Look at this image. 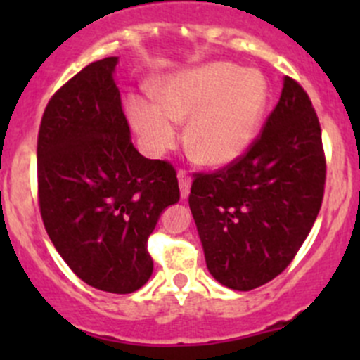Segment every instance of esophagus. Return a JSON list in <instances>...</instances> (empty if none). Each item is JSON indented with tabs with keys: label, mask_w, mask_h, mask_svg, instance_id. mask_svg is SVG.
Segmentation results:
<instances>
[{
	"label": "esophagus",
	"mask_w": 360,
	"mask_h": 360,
	"mask_svg": "<svg viewBox=\"0 0 360 360\" xmlns=\"http://www.w3.org/2000/svg\"><path fill=\"white\" fill-rule=\"evenodd\" d=\"M177 179H179V190H181V197L186 198L190 195V188H191V179L186 172L179 170L177 172Z\"/></svg>",
	"instance_id": "esophagus-1"
}]
</instances>
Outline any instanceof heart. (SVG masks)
Wrapping results in <instances>:
<instances>
[{
  "label": "heart",
  "mask_w": 360,
  "mask_h": 360,
  "mask_svg": "<svg viewBox=\"0 0 360 360\" xmlns=\"http://www.w3.org/2000/svg\"><path fill=\"white\" fill-rule=\"evenodd\" d=\"M270 101V85L257 69L210 63L167 76L160 97L136 94L127 112L148 153L160 157L181 139L187 122L190 150L210 167H226L252 146Z\"/></svg>",
  "instance_id": "obj_1"
}]
</instances>
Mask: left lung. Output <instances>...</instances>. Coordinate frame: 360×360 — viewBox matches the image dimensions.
Listing matches in <instances>:
<instances>
[{
    "mask_svg": "<svg viewBox=\"0 0 360 360\" xmlns=\"http://www.w3.org/2000/svg\"><path fill=\"white\" fill-rule=\"evenodd\" d=\"M326 155L308 94L291 76L240 160L197 172L191 214L210 275L250 291L281 275L310 233L324 198Z\"/></svg>",
    "mask_w": 360,
    "mask_h": 360,
    "instance_id": "1",
    "label": "left lung"
}]
</instances>
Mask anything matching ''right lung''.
Here are the masks:
<instances>
[{
    "label": "right lung",
    "instance_id": "add662e5",
    "mask_svg": "<svg viewBox=\"0 0 360 360\" xmlns=\"http://www.w3.org/2000/svg\"><path fill=\"white\" fill-rule=\"evenodd\" d=\"M118 57L89 64L52 96L38 132L43 224L68 266L92 288L129 294L153 274L148 237L179 202L176 169L130 141Z\"/></svg>",
    "mask_w": 360,
    "mask_h": 360
}]
</instances>
